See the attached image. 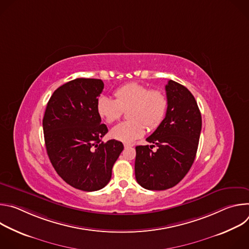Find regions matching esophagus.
I'll return each instance as SVG.
<instances>
[{
  "label": "esophagus",
  "instance_id": "34e87169",
  "mask_svg": "<svg viewBox=\"0 0 249 249\" xmlns=\"http://www.w3.org/2000/svg\"><path fill=\"white\" fill-rule=\"evenodd\" d=\"M134 146V144H130V143H124V147H125V149H127V148H130V147H133Z\"/></svg>",
  "mask_w": 249,
  "mask_h": 249
}]
</instances>
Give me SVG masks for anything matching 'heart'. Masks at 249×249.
<instances>
[{"label": "heart", "instance_id": "b5f03b06", "mask_svg": "<svg viewBox=\"0 0 249 249\" xmlns=\"http://www.w3.org/2000/svg\"><path fill=\"white\" fill-rule=\"evenodd\" d=\"M115 100L101 95L96 109L99 116L107 123L117 121L123 110H127L129 120L121 122L110 130V136L124 143H130L149 130L156 129L163 120L168 106L165 93L160 89H150L139 83L124 85L114 91Z\"/></svg>", "mask_w": 249, "mask_h": 249}]
</instances>
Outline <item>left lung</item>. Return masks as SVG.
Returning <instances> with one entry per match:
<instances>
[{
    "label": "left lung",
    "instance_id": "obj_1",
    "mask_svg": "<svg viewBox=\"0 0 249 249\" xmlns=\"http://www.w3.org/2000/svg\"><path fill=\"white\" fill-rule=\"evenodd\" d=\"M165 117L146 139L152 145L137 146L135 176L148 190H165L180 182L196 157L202 117L193 94L172 80L165 86ZM157 147L156 151L152 148Z\"/></svg>",
    "mask_w": 249,
    "mask_h": 249
}]
</instances>
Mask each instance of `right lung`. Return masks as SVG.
Masks as SVG:
<instances>
[{"instance_id":"add662e5","label":"right lung","mask_w":249,"mask_h":249,"mask_svg":"<svg viewBox=\"0 0 249 249\" xmlns=\"http://www.w3.org/2000/svg\"><path fill=\"white\" fill-rule=\"evenodd\" d=\"M104 84L98 79H76L51 95L42 125L47 155L61 178L83 191L107 185L123 144L103 143L108 132L97 113L96 102Z\"/></svg>"}]
</instances>
